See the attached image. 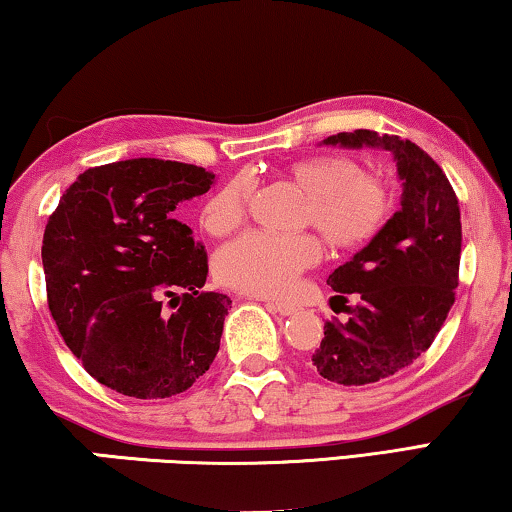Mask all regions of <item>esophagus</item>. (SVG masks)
Masks as SVG:
<instances>
[{
  "label": "esophagus",
  "mask_w": 512,
  "mask_h": 512,
  "mask_svg": "<svg viewBox=\"0 0 512 512\" xmlns=\"http://www.w3.org/2000/svg\"><path fill=\"white\" fill-rule=\"evenodd\" d=\"M266 308L278 315H292L294 311H297V306L294 304H280V301H266Z\"/></svg>",
  "instance_id": "1"
}]
</instances>
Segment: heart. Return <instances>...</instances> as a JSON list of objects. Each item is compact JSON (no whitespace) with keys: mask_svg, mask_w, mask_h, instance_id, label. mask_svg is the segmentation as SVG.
<instances>
[{"mask_svg":"<svg viewBox=\"0 0 512 512\" xmlns=\"http://www.w3.org/2000/svg\"><path fill=\"white\" fill-rule=\"evenodd\" d=\"M285 178L306 197L304 225H313L338 250H355L369 243L390 215V187L383 178L362 174V167L345 155H313L292 162ZM250 185L232 178L220 185L201 208V227L222 236L246 218ZM320 241L313 234L273 236L248 232L229 241L215 255V276L232 290L253 297H285L301 273L318 264Z\"/></svg>","mask_w":512,"mask_h":512,"instance_id":"1","label":"heart"}]
</instances>
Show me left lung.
I'll list each match as a JSON object with an SVG mask.
<instances>
[{
	"mask_svg": "<svg viewBox=\"0 0 512 512\" xmlns=\"http://www.w3.org/2000/svg\"><path fill=\"white\" fill-rule=\"evenodd\" d=\"M325 146L383 148L397 162L401 208L369 246L329 273L348 320H327L313 364L338 385H369L413 364L434 343L455 304L462 255L459 201L443 169L413 141L355 129ZM358 299L345 307L347 294Z\"/></svg>",
	"mask_w": 512,
	"mask_h": 512,
	"instance_id": "1",
	"label": "left lung"
}]
</instances>
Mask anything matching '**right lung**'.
Here are the masks:
<instances>
[{
    "label": "right lung",
    "instance_id": "obj_1",
    "mask_svg": "<svg viewBox=\"0 0 512 512\" xmlns=\"http://www.w3.org/2000/svg\"><path fill=\"white\" fill-rule=\"evenodd\" d=\"M213 183L194 164L122 160L83 171L48 218L41 259L53 320L83 369L125 397L181 394L218 355L232 301L201 292L206 250L176 220ZM164 298L177 301L174 314Z\"/></svg>",
    "mask_w": 512,
    "mask_h": 512
}]
</instances>
